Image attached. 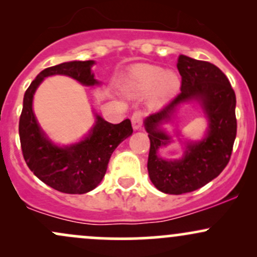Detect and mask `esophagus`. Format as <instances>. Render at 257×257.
Returning <instances> with one entry per match:
<instances>
[{"instance_id": "1", "label": "esophagus", "mask_w": 257, "mask_h": 257, "mask_svg": "<svg viewBox=\"0 0 257 257\" xmlns=\"http://www.w3.org/2000/svg\"><path fill=\"white\" fill-rule=\"evenodd\" d=\"M143 117H144V113L141 111H137L133 113L132 124L135 131H139V129H141V126H143Z\"/></svg>"}]
</instances>
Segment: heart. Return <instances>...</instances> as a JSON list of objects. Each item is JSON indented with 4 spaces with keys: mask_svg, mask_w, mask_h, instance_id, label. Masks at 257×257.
I'll list each match as a JSON object with an SVG mask.
<instances>
[{
    "mask_svg": "<svg viewBox=\"0 0 257 257\" xmlns=\"http://www.w3.org/2000/svg\"><path fill=\"white\" fill-rule=\"evenodd\" d=\"M181 81L173 70H162L156 65H139L126 75L120 89L133 98H141L151 93L149 106L159 107L178 94Z\"/></svg>",
    "mask_w": 257,
    "mask_h": 257,
    "instance_id": "b5f03b06",
    "label": "heart"
}]
</instances>
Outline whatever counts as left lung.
Here are the masks:
<instances>
[{
    "instance_id": "1",
    "label": "left lung",
    "mask_w": 257,
    "mask_h": 257,
    "mask_svg": "<svg viewBox=\"0 0 257 257\" xmlns=\"http://www.w3.org/2000/svg\"><path fill=\"white\" fill-rule=\"evenodd\" d=\"M178 70L181 75V93L161 111L145 119L150 153L147 162L150 180L161 192L182 194L198 190L220 175L231 158L237 135L235 94L228 78L219 67L180 55ZM197 101L208 120L205 137L198 142H185L181 159L166 160L158 150L173 141L164 128L172 122L180 104ZM179 139L180 134L174 131Z\"/></svg>"
}]
</instances>
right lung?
Segmentation results:
<instances>
[{"mask_svg": "<svg viewBox=\"0 0 257 257\" xmlns=\"http://www.w3.org/2000/svg\"><path fill=\"white\" fill-rule=\"evenodd\" d=\"M94 60L67 61L44 69L25 91L19 120L23 156L30 170L44 184L63 193L83 194L101 182L117 146L133 134L131 119L112 124L98 113L95 123L78 143L59 146L47 137L32 110L35 91L49 76H69L85 87L99 85L91 66Z\"/></svg>", "mask_w": 257, "mask_h": 257, "instance_id": "obj_1", "label": "right lung"}]
</instances>
